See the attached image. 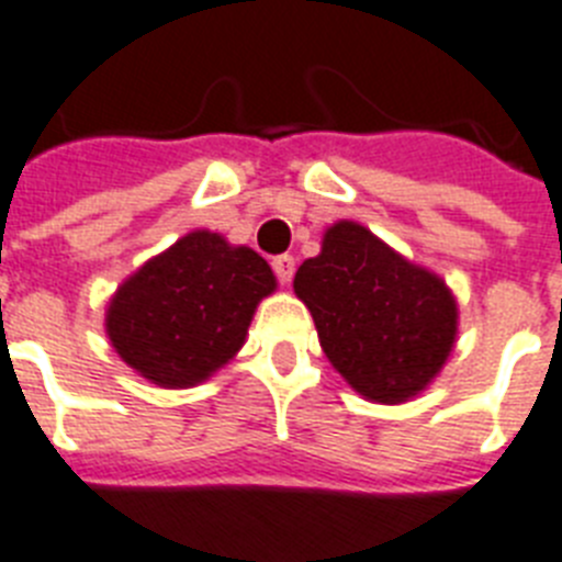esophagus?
Instances as JSON below:
<instances>
[{
	"instance_id": "esophagus-1",
	"label": "esophagus",
	"mask_w": 562,
	"mask_h": 562,
	"mask_svg": "<svg viewBox=\"0 0 562 562\" xmlns=\"http://www.w3.org/2000/svg\"><path fill=\"white\" fill-rule=\"evenodd\" d=\"M273 273H277V280L282 282V285H291V280H294V257H289V254H282V257H273Z\"/></svg>"
}]
</instances>
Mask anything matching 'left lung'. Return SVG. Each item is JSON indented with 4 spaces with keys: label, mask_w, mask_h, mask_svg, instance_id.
<instances>
[{
    "label": "left lung",
    "mask_w": 562,
    "mask_h": 562,
    "mask_svg": "<svg viewBox=\"0 0 562 562\" xmlns=\"http://www.w3.org/2000/svg\"><path fill=\"white\" fill-rule=\"evenodd\" d=\"M319 346L366 400L397 405L431 383L457 339L449 285L360 223L339 220L294 277Z\"/></svg>",
    "instance_id": "obj_1"
}]
</instances>
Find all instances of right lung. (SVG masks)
Here are the masks:
<instances>
[{
    "mask_svg": "<svg viewBox=\"0 0 562 562\" xmlns=\"http://www.w3.org/2000/svg\"><path fill=\"white\" fill-rule=\"evenodd\" d=\"M277 277L257 251L191 231L122 282L105 314L111 346L162 389L209 380L243 348Z\"/></svg>",
    "mask_w": 562,
    "mask_h": 562,
    "instance_id": "add662e5",
    "label": "right lung"
}]
</instances>
